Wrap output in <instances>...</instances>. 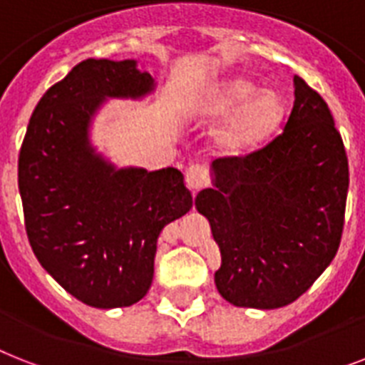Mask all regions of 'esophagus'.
Masks as SVG:
<instances>
[{
    "instance_id": "34e87169",
    "label": "esophagus",
    "mask_w": 365,
    "mask_h": 365,
    "mask_svg": "<svg viewBox=\"0 0 365 365\" xmlns=\"http://www.w3.org/2000/svg\"><path fill=\"white\" fill-rule=\"evenodd\" d=\"M185 183H187V187L191 189L192 195H195V192L204 189L210 183L208 170L204 167H198V165H191L185 170Z\"/></svg>"
}]
</instances>
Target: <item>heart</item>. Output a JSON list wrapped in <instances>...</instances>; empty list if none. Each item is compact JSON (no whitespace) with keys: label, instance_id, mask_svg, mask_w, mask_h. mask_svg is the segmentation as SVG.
<instances>
[{"label":"heart","instance_id":"obj_1","mask_svg":"<svg viewBox=\"0 0 365 365\" xmlns=\"http://www.w3.org/2000/svg\"><path fill=\"white\" fill-rule=\"evenodd\" d=\"M197 110L225 118L213 131V148L225 157H244L264 146L279 129L285 103L274 90H259L253 80L227 75L204 90Z\"/></svg>","mask_w":365,"mask_h":365}]
</instances>
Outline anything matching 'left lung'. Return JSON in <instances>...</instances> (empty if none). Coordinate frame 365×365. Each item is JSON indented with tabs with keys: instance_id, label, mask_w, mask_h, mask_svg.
<instances>
[{
	"instance_id": "obj_1",
	"label": "left lung",
	"mask_w": 365,
	"mask_h": 365,
	"mask_svg": "<svg viewBox=\"0 0 365 365\" xmlns=\"http://www.w3.org/2000/svg\"><path fill=\"white\" fill-rule=\"evenodd\" d=\"M195 208L221 251L215 287L238 307L277 309L300 298L341 242L349 161L322 97L294 76L277 138L247 157L215 159Z\"/></svg>"
}]
</instances>
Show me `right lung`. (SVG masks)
<instances>
[{
  "mask_svg": "<svg viewBox=\"0 0 365 365\" xmlns=\"http://www.w3.org/2000/svg\"><path fill=\"white\" fill-rule=\"evenodd\" d=\"M155 80L136 59H84L35 106L19 157L35 257L76 300L127 307L152 287L157 238L191 210L183 174L118 167L93 144L110 99H146Z\"/></svg>",
  "mask_w": 365,
  "mask_h": 365,
  "instance_id": "1",
  "label": "right lung"
}]
</instances>
